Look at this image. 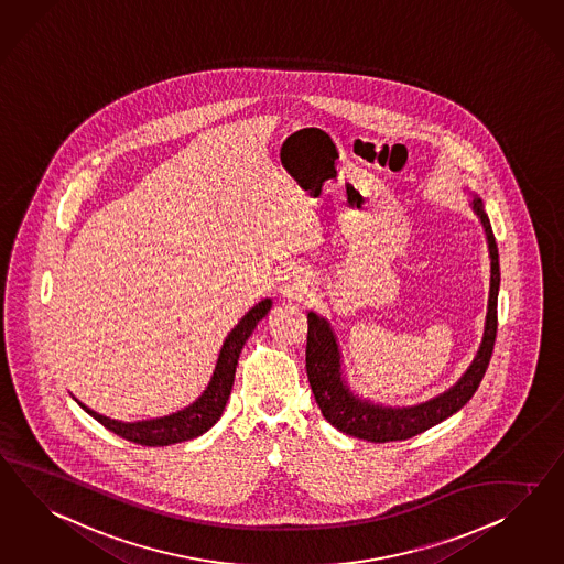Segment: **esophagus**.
<instances>
[{
    "label": "esophagus",
    "mask_w": 564,
    "mask_h": 564,
    "mask_svg": "<svg viewBox=\"0 0 564 564\" xmlns=\"http://www.w3.org/2000/svg\"><path fill=\"white\" fill-rule=\"evenodd\" d=\"M304 281H300V279H293L290 283V288L285 290V293H300V291H304Z\"/></svg>",
    "instance_id": "esophagus-1"
}]
</instances>
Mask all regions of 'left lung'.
<instances>
[{
  "mask_svg": "<svg viewBox=\"0 0 564 564\" xmlns=\"http://www.w3.org/2000/svg\"><path fill=\"white\" fill-rule=\"evenodd\" d=\"M474 214L480 219L488 243L490 259V290H488L487 318L485 330L473 364L459 376V380L445 392L429 398L412 406H386L369 398L359 397L345 376L343 350L338 345L330 322L307 312V347H305V369L312 386V394L321 406L324 419L343 431L345 435L371 443L402 442L423 433L431 426L440 425L447 416L459 411L485 378L495 336H497V297L501 285L499 271V248L490 228L485 203L478 195L470 200Z\"/></svg>",
  "mask_w": 564,
  "mask_h": 564,
  "instance_id": "obj_1",
  "label": "left lung"
}]
</instances>
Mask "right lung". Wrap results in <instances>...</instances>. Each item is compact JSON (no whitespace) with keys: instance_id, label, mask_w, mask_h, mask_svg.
I'll list each match as a JSON object with an SVG mask.
<instances>
[{"instance_id":"right-lung-1","label":"right lung","mask_w":564,"mask_h":564,"mask_svg":"<svg viewBox=\"0 0 564 564\" xmlns=\"http://www.w3.org/2000/svg\"><path fill=\"white\" fill-rule=\"evenodd\" d=\"M271 307H273L271 297L262 300L254 307H250L243 314L242 321L229 330L221 349H219V355H217L214 376L207 383V388L203 390V394L193 404L184 406L183 411L172 412V414L158 416V419L122 423V421H115V419H108V416L91 411L86 404H82L77 398L76 402L90 416H94L100 425L107 426L108 431H112L115 435H119L127 442L148 445V447H164V445H172V443L195 440L198 435L207 433L221 419L229 392H231V386H234L236 366H238L243 343L250 338L252 330L257 328V324L271 312Z\"/></svg>"}]
</instances>
